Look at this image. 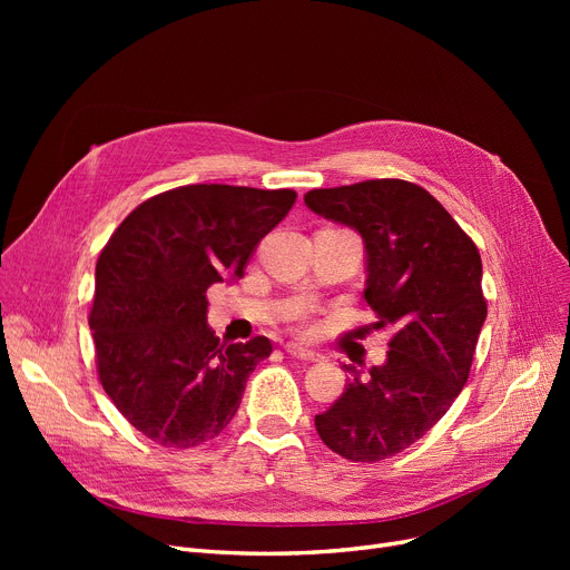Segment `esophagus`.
<instances>
[{
  "label": "esophagus",
  "instance_id": "esophagus-1",
  "mask_svg": "<svg viewBox=\"0 0 570 570\" xmlns=\"http://www.w3.org/2000/svg\"><path fill=\"white\" fill-rule=\"evenodd\" d=\"M286 353L293 355V357H297V361H309V363L321 361V353H316V351H312V348H307V346H301V344H293V342L286 344Z\"/></svg>",
  "mask_w": 570,
  "mask_h": 570
}]
</instances>
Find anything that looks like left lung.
I'll return each mask as SVG.
<instances>
[{
  "label": "left lung",
  "mask_w": 570,
  "mask_h": 570,
  "mask_svg": "<svg viewBox=\"0 0 570 570\" xmlns=\"http://www.w3.org/2000/svg\"><path fill=\"white\" fill-rule=\"evenodd\" d=\"M305 205L361 233L376 314L367 331H393L387 361L367 376L344 365L346 391L314 417L316 432L351 462L393 458L441 421L469 379L488 318L481 254L430 191L404 179L314 189Z\"/></svg>",
  "instance_id": "1"
}]
</instances>
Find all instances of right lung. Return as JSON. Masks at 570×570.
I'll list each match as a JSON object with an SVG mask.
<instances>
[{"label":"right lung","mask_w":570,"mask_h":570,"mask_svg":"<svg viewBox=\"0 0 570 570\" xmlns=\"http://www.w3.org/2000/svg\"><path fill=\"white\" fill-rule=\"evenodd\" d=\"M295 198L293 189L189 185L140 203L110 235L89 331L106 395L149 441L194 448L233 421L273 344H222L205 291L245 275Z\"/></svg>","instance_id":"add662e5"}]
</instances>
